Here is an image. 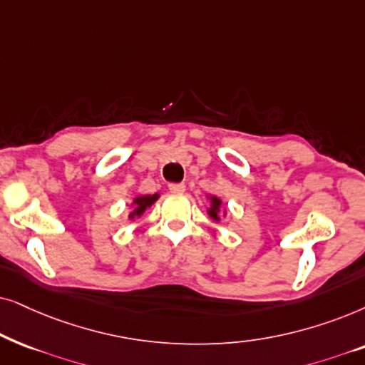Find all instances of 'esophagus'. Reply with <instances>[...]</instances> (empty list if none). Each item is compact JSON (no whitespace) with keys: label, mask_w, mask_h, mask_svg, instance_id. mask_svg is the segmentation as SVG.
Wrapping results in <instances>:
<instances>
[{"label":"esophagus","mask_w":365,"mask_h":365,"mask_svg":"<svg viewBox=\"0 0 365 365\" xmlns=\"http://www.w3.org/2000/svg\"><path fill=\"white\" fill-rule=\"evenodd\" d=\"M168 190L172 193H183L187 190V187H185V183H170Z\"/></svg>","instance_id":"1"}]
</instances>
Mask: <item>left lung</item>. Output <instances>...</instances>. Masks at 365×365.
I'll return each instance as SVG.
<instances>
[{
    "label": "left lung",
    "instance_id": "8db88e82",
    "mask_svg": "<svg viewBox=\"0 0 365 365\" xmlns=\"http://www.w3.org/2000/svg\"><path fill=\"white\" fill-rule=\"evenodd\" d=\"M207 200L210 202V205L207 208V215L212 218L213 222H220L222 217H227V208L223 207V202L215 195H207Z\"/></svg>",
    "mask_w": 365,
    "mask_h": 365
}]
</instances>
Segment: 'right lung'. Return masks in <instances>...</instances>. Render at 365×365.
<instances>
[{
  "instance_id": "obj_1",
  "label": "right lung",
  "mask_w": 365,
  "mask_h": 365,
  "mask_svg": "<svg viewBox=\"0 0 365 365\" xmlns=\"http://www.w3.org/2000/svg\"><path fill=\"white\" fill-rule=\"evenodd\" d=\"M160 198V193H153V195H137L130 202V213H128V220H135V218L142 217L147 208H150Z\"/></svg>"
}]
</instances>
